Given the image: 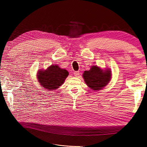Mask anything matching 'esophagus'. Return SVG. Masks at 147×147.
<instances>
[{
    "label": "esophagus",
    "instance_id": "1",
    "mask_svg": "<svg viewBox=\"0 0 147 147\" xmlns=\"http://www.w3.org/2000/svg\"><path fill=\"white\" fill-rule=\"evenodd\" d=\"M74 74L75 77H78L80 75V72L79 71H76V72H74Z\"/></svg>",
    "mask_w": 147,
    "mask_h": 147
}]
</instances>
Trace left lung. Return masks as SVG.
I'll return each instance as SVG.
<instances>
[{"label": "left lung", "instance_id": "8db88e82", "mask_svg": "<svg viewBox=\"0 0 147 147\" xmlns=\"http://www.w3.org/2000/svg\"><path fill=\"white\" fill-rule=\"evenodd\" d=\"M83 78L86 85L94 91L104 88L112 79V71L109 68L102 69L99 66L92 65L89 70L83 74Z\"/></svg>", "mask_w": 147, "mask_h": 147}]
</instances>
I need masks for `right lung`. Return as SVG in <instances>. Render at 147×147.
I'll return each instance as SVG.
<instances>
[{"instance_id":"right-lung-1","label":"right lung","mask_w":147,"mask_h":147,"mask_svg":"<svg viewBox=\"0 0 147 147\" xmlns=\"http://www.w3.org/2000/svg\"><path fill=\"white\" fill-rule=\"evenodd\" d=\"M68 75L67 70L61 68L56 64L51 65L47 69L38 70L37 78L42 88L53 91L59 88L64 83Z\"/></svg>"}]
</instances>
